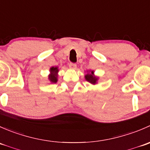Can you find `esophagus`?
Returning <instances> with one entry per match:
<instances>
[{"mask_svg": "<svg viewBox=\"0 0 150 150\" xmlns=\"http://www.w3.org/2000/svg\"><path fill=\"white\" fill-rule=\"evenodd\" d=\"M69 68H71V69H75L77 67V64H75V63H69Z\"/></svg>", "mask_w": 150, "mask_h": 150, "instance_id": "1", "label": "esophagus"}]
</instances>
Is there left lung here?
I'll return each instance as SVG.
<instances>
[{"label":"left lung","instance_id":"left-lung-1","mask_svg":"<svg viewBox=\"0 0 150 150\" xmlns=\"http://www.w3.org/2000/svg\"><path fill=\"white\" fill-rule=\"evenodd\" d=\"M93 72H94L93 71H91L90 73L86 74V75H85V79H86L88 82L90 83L95 85L96 83H97L98 78L95 76Z\"/></svg>","mask_w":150,"mask_h":150}]
</instances>
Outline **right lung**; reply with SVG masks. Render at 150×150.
<instances>
[{"instance_id": "1", "label": "right lung", "mask_w": 150, "mask_h": 150, "mask_svg": "<svg viewBox=\"0 0 150 150\" xmlns=\"http://www.w3.org/2000/svg\"><path fill=\"white\" fill-rule=\"evenodd\" d=\"M59 69L57 67H51L50 68V75H48V80L51 83H56L58 81L57 78H58V73Z\"/></svg>"}]
</instances>
